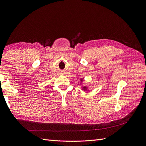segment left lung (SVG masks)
<instances>
[{"mask_svg": "<svg viewBox=\"0 0 146 146\" xmlns=\"http://www.w3.org/2000/svg\"><path fill=\"white\" fill-rule=\"evenodd\" d=\"M83 81V78H80V85H83V83H82V82ZM82 89L83 90H84V91H85V92H87L88 90V87L87 86H82Z\"/></svg>", "mask_w": 146, "mask_h": 146, "instance_id": "1", "label": "left lung"}]
</instances>
